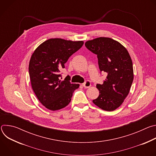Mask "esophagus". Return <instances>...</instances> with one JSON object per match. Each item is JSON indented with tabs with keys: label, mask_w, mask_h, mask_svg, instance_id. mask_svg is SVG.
Listing matches in <instances>:
<instances>
[{
	"label": "esophagus",
	"mask_w": 156,
	"mask_h": 156,
	"mask_svg": "<svg viewBox=\"0 0 156 156\" xmlns=\"http://www.w3.org/2000/svg\"><path fill=\"white\" fill-rule=\"evenodd\" d=\"M82 85L84 88H88V87H90L91 86V82L89 80H87Z\"/></svg>",
	"instance_id": "1"
}]
</instances>
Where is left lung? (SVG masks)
Instances as JSON below:
<instances>
[{
	"label": "left lung",
	"instance_id": "left-lung-1",
	"mask_svg": "<svg viewBox=\"0 0 156 156\" xmlns=\"http://www.w3.org/2000/svg\"><path fill=\"white\" fill-rule=\"evenodd\" d=\"M85 46L98 55L100 71L107 73L104 83L96 85L99 95L93 102L102 110L113 111L129 93L134 78L131 57L122 44L110 37L87 41Z\"/></svg>",
	"mask_w": 156,
	"mask_h": 156
}]
</instances>
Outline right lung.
<instances>
[{
	"instance_id": "add662e5",
	"label": "right lung",
	"mask_w": 156,
	"mask_h": 156,
	"mask_svg": "<svg viewBox=\"0 0 156 156\" xmlns=\"http://www.w3.org/2000/svg\"><path fill=\"white\" fill-rule=\"evenodd\" d=\"M83 41H72L52 38L35 49L30 58L29 73L31 87L39 102L49 110L55 111L70 102L73 93L80 86L62 78L60 70L69 58L83 45Z\"/></svg>"
}]
</instances>
